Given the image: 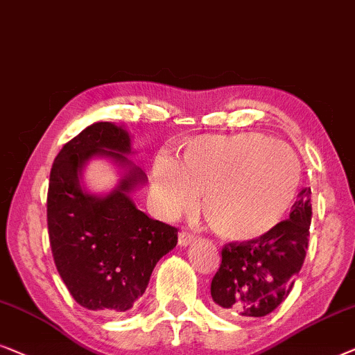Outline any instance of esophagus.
<instances>
[{
	"label": "esophagus",
	"mask_w": 355,
	"mask_h": 355,
	"mask_svg": "<svg viewBox=\"0 0 355 355\" xmlns=\"http://www.w3.org/2000/svg\"><path fill=\"white\" fill-rule=\"evenodd\" d=\"M194 239H196V236H194L191 232H188V230H182L178 234L180 246H188V244H191Z\"/></svg>",
	"instance_id": "34e87169"
}]
</instances>
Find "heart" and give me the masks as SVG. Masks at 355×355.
<instances>
[{
    "label": "heart",
    "instance_id": "b5f03b06",
    "mask_svg": "<svg viewBox=\"0 0 355 355\" xmlns=\"http://www.w3.org/2000/svg\"><path fill=\"white\" fill-rule=\"evenodd\" d=\"M301 183V162L288 144L267 135L198 137L184 143L182 164L159 156L151 191L167 217L196 206L214 232L232 241H249L272 232L288 212Z\"/></svg>",
    "mask_w": 355,
    "mask_h": 355
}]
</instances>
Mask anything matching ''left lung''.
<instances>
[{"label":"left lung","mask_w":355,"mask_h":355,"mask_svg":"<svg viewBox=\"0 0 355 355\" xmlns=\"http://www.w3.org/2000/svg\"><path fill=\"white\" fill-rule=\"evenodd\" d=\"M311 188H304L289 218L262 236L222 248V263L211 283L217 311L238 318L266 317L291 293L309 246Z\"/></svg>","instance_id":"left-lung-1"}]
</instances>
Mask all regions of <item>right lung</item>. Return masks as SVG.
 Listing matches in <instances>:
<instances>
[{
  "label": "right lung",
  "instance_id": "right-lung-1",
  "mask_svg": "<svg viewBox=\"0 0 355 355\" xmlns=\"http://www.w3.org/2000/svg\"><path fill=\"white\" fill-rule=\"evenodd\" d=\"M128 153L125 130L96 122L64 144L49 173L46 217L54 263L72 297L88 311L132 309L159 259L177 246L178 230L149 218L130 199L146 175L123 156ZM98 153L129 168L103 198L88 195L78 180L87 159Z\"/></svg>",
  "mask_w": 355,
  "mask_h": 355
}]
</instances>
